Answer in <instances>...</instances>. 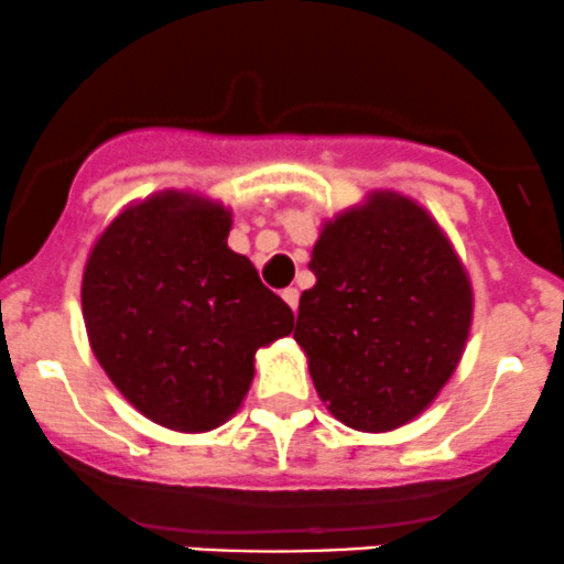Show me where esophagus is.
Wrapping results in <instances>:
<instances>
[{
	"label": "esophagus",
	"instance_id": "34e87169",
	"mask_svg": "<svg viewBox=\"0 0 564 564\" xmlns=\"http://www.w3.org/2000/svg\"><path fill=\"white\" fill-rule=\"evenodd\" d=\"M282 299H284V304L290 306V310H299V290L295 288H284L282 290Z\"/></svg>",
	"mask_w": 564,
	"mask_h": 564
}]
</instances>
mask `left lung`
Returning <instances> with one entry per match:
<instances>
[{
	"mask_svg": "<svg viewBox=\"0 0 564 564\" xmlns=\"http://www.w3.org/2000/svg\"><path fill=\"white\" fill-rule=\"evenodd\" d=\"M295 341L341 423L388 432L412 421L454 375L473 290L421 206L380 193L323 228L312 249Z\"/></svg>",
	"mask_w": 564,
	"mask_h": 564,
	"instance_id": "1",
	"label": "left lung"
}]
</instances>
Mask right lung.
Wrapping results in <instances>:
<instances>
[{"label": "right lung", "mask_w": 564, "mask_h": 564, "mask_svg": "<svg viewBox=\"0 0 564 564\" xmlns=\"http://www.w3.org/2000/svg\"><path fill=\"white\" fill-rule=\"evenodd\" d=\"M230 214L178 193L127 208L86 263L84 321L113 386L176 432H208L247 397L258 347L293 310L228 247Z\"/></svg>", "instance_id": "1"}]
</instances>
